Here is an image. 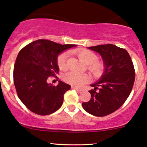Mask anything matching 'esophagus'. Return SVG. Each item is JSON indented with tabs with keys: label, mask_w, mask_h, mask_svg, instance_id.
Here are the masks:
<instances>
[{
	"label": "esophagus",
	"mask_w": 147,
	"mask_h": 147,
	"mask_svg": "<svg viewBox=\"0 0 147 147\" xmlns=\"http://www.w3.org/2000/svg\"><path fill=\"white\" fill-rule=\"evenodd\" d=\"M71 89H72V90H78V91H82V89H81V88H79L75 87V86H71Z\"/></svg>",
	"instance_id": "esophagus-1"
}]
</instances>
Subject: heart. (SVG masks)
Returning a JSON list of instances; mask_svg holds the SVG:
<instances>
[{
    "label": "heart",
    "mask_w": 147,
    "mask_h": 147,
    "mask_svg": "<svg viewBox=\"0 0 147 147\" xmlns=\"http://www.w3.org/2000/svg\"><path fill=\"white\" fill-rule=\"evenodd\" d=\"M76 53L79 59L86 64V69L93 77L98 78L102 76L105 72L106 64L102 61L98 60V57L95 53L86 49L79 50ZM68 56V52H63L57 57V65L61 70L66 69ZM63 80L70 85L81 87L88 83L90 80V77L86 73L79 74L75 72H68L64 75Z\"/></svg>",
    "instance_id": "heart-1"
}]
</instances>
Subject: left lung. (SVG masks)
I'll use <instances>...</instances> for the list:
<instances>
[{"label": "left lung", "instance_id": "left-lung-1", "mask_svg": "<svg viewBox=\"0 0 147 147\" xmlns=\"http://www.w3.org/2000/svg\"><path fill=\"white\" fill-rule=\"evenodd\" d=\"M88 49L102 56L106 70L99 82L92 84L91 99L82 103L86 112L97 117L108 115L126 102L135 82L134 65L125 49L113 44L99 45Z\"/></svg>", "mask_w": 147, "mask_h": 147}]
</instances>
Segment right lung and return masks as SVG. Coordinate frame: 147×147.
Masks as SVG:
<instances>
[{"instance_id": "obj_1", "label": "right lung", "mask_w": 147, "mask_h": 147, "mask_svg": "<svg viewBox=\"0 0 147 147\" xmlns=\"http://www.w3.org/2000/svg\"><path fill=\"white\" fill-rule=\"evenodd\" d=\"M75 46L39 39L20 50L14 64V83L18 97L32 112L47 115L61 106L63 95L70 86L61 81L54 86L47 81L59 74L57 59L59 53Z\"/></svg>"}]
</instances>
